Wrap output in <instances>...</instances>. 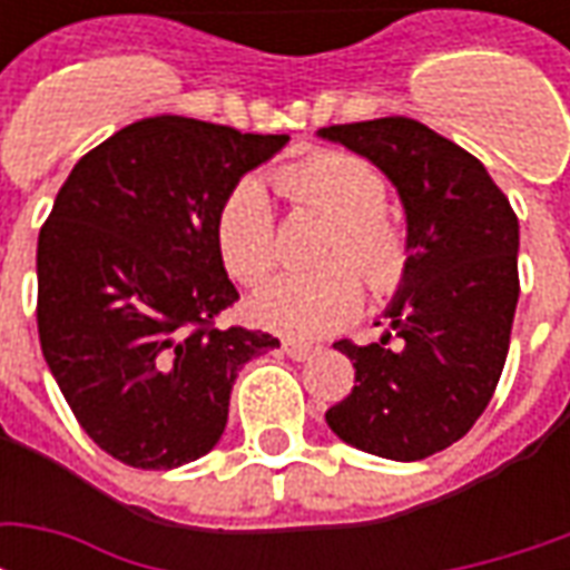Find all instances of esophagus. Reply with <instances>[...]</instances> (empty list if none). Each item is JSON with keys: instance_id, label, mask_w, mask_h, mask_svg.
<instances>
[{"instance_id": "34e87169", "label": "esophagus", "mask_w": 570, "mask_h": 570, "mask_svg": "<svg viewBox=\"0 0 570 570\" xmlns=\"http://www.w3.org/2000/svg\"><path fill=\"white\" fill-rule=\"evenodd\" d=\"M284 351H286V357H293V360H311L314 354H317V347H311V345H302V342H284Z\"/></svg>"}]
</instances>
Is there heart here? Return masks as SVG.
I'll use <instances>...</instances> for the list:
<instances>
[{
    "label": "heart",
    "mask_w": 570,
    "mask_h": 570,
    "mask_svg": "<svg viewBox=\"0 0 570 570\" xmlns=\"http://www.w3.org/2000/svg\"><path fill=\"white\" fill-rule=\"evenodd\" d=\"M277 186L335 219L326 259L317 272H286L249 298V317L289 338H317L345 326L363 305V278L379 293L394 289L406 272V237L384 213V176L347 151H321L289 164ZM216 249L225 272L256 284L274 265V216L262 179H240L216 213Z\"/></svg>",
    "instance_id": "obj_1"
}]
</instances>
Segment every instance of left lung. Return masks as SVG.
I'll list each match as a JSON object with an SVG mask.
<instances>
[{"label":"left lung","mask_w":570,"mask_h":570,"mask_svg":"<svg viewBox=\"0 0 570 570\" xmlns=\"http://www.w3.org/2000/svg\"><path fill=\"white\" fill-rule=\"evenodd\" d=\"M317 137L375 164L406 213V272L382 311L391 326L372 345H335L354 387L326 424L360 452L421 461L461 440L498 387L519 302V219L479 158L415 118Z\"/></svg>","instance_id":"8db88e82"}]
</instances>
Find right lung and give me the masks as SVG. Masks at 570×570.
Masks as SVG:
<instances>
[{
    "mask_svg": "<svg viewBox=\"0 0 570 570\" xmlns=\"http://www.w3.org/2000/svg\"><path fill=\"white\" fill-rule=\"evenodd\" d=\"M286 134L183 116L134 121L81 158L39 232V342L104 452L174 470L219 442L237 372L281 342L216 326L237 298L216 213Z\"/></svg>",
    "mask_w": 570,
    "mask_h": 570,
    "instance_id": "1",
    "label": "right lung"
}]
</instances>
